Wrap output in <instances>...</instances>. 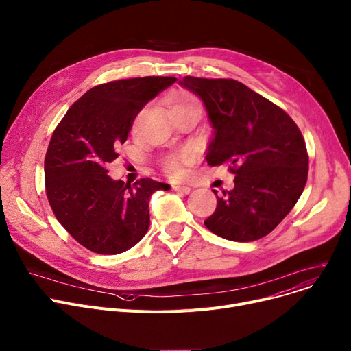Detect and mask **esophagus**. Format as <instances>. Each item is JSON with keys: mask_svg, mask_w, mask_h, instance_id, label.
<instances>
[{"mask_svg": "<svg viewBox=\"0 0 351 351\" xmlns=\"http://www.w3.org/2000/svg\"><path fill=\"white\" fill-rule=\"evenodd\" d=\"M172 189L175 192H180V193H184V195H188L191 192L189 186H184V184H172Z\"/></svg>", "mask_w": 351, "mask_h": 351, "instance_id": "34e87169", "label": "esophagus"}]
</instances>
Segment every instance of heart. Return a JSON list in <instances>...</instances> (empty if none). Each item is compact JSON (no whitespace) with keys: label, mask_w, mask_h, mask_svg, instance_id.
<instances>
[{"label":"heart","mask_w":351,"mask_h":351,"mask_svg":"<svg viewBox=\"0 0 351 351\" xmlns=\"http://www.w3.org/2000/svg\"><path fill=\"white\" fill-rule=\"evenodd\" d=\"M186 106H200L197 99L193 97L188 91H178L169 99V108L186 107ZM191 152H182L180 155H168L162 160V169L171 178H179L182 175L180 162L191 160Z\"/></svg>","instance_id":"heart-1"}]
</instances>
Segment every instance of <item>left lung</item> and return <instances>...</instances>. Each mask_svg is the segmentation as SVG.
<instances>
[{
    "label": "left lung",
    "instance_id": "8db88e82",
    "mask_svg": "<svg viewBox=\"0 0 351 351\" xmlns=\"http://www.w3.org/2000/svg\"><path fill=\"white\" fill-rule=\"evenodd\" d=\"M180 84L202 99L215 128L207 163H227L236 175L234 189L217 196L204 226L231 241L269 234L308 180L309 156L300 130L281 107L237 80L186 76Z\"/></svg>",
    "mask_w": 351,
    "mask_h": 351
}]
</instances>
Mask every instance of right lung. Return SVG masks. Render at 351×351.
<instances>
[{
    "mask_svg": "<svg viewBox=\"0 0 351 351\" xmlns=\"http://www.w3.org/2000/svg\"><path fill=\"white\" fill-rule=\"evenodd\" d=\"M176 77L114 80L90 88L53 131L45 156V188L58 221L87 250L114 255L147 234L149 199L171 186L149 178L134 184L112 180L108 163L119 158L138 112Z\"/></svg>",
    "mask_w": 351,
    "mask_h": 351,
    "instance_id": "add662e5",
    "label": "right lung"
}]
</instances>
